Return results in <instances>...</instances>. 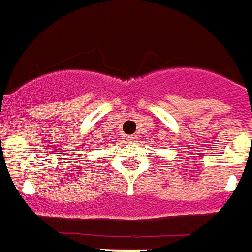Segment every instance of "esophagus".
<instances>
[{
    "label": "esophagus",
    "instance_id": "esophagus-1",
    "mask_svg": "<svg viewBox=\"0 0 252 252\" xmlns=\"http://www.w3.org/2000/svg\"><path fill=\"white\" fill-rule=\"evenodd\" d=\"M136 139H137V136H136V135H131V136H128V137H126V140H128V141H136Z\"/></svg>",
    "mask_w": 252,
    "mask_h": 252
}]
</instances>
